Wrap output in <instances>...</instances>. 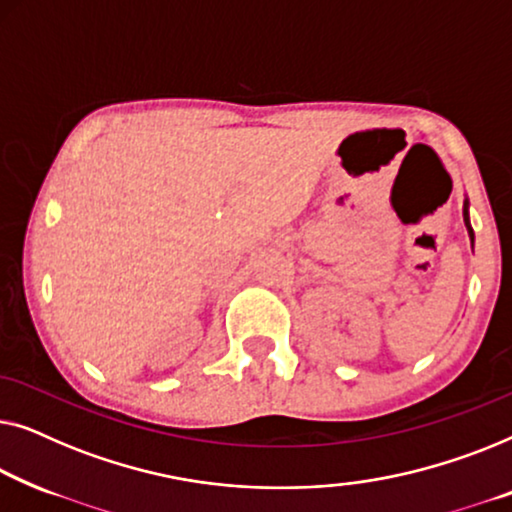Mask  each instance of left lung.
<instances>
[{"instance_id": "1", "label": "left lung", "mask_w": 512, "mask_h": 512, "mask_svg": "<svg viewBox=\"0 0 512 512\" xmlns=\"http://www.w3.org/2000/svg\"><path fill=\"white\" fill-rule=\"evenodd\" d=\"M464 225H466V232H469L471 243H473V227H471V220H469V199H464Z\"/></svg>"}]
</instances>
